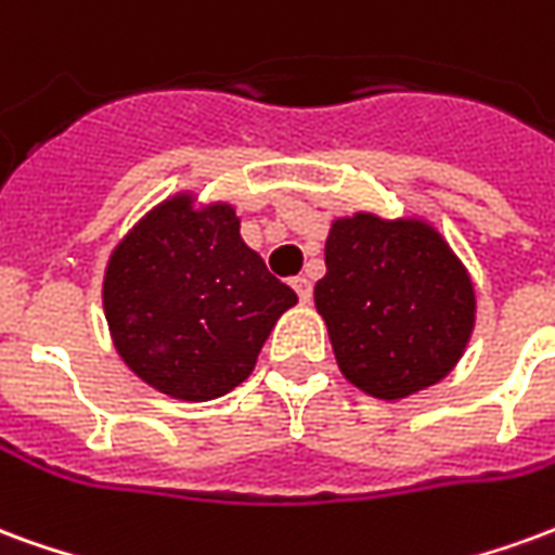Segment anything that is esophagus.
<instances>
[{
	"instance_id": "34e87169",
	"label": "esophagus",
	"mask_w": 555,
	"mask_h": 555,
	"mask_svg": "<svg viewBox=\"0 0 555 555\" xmlns=\"http://www.w3.org/2000/svg\"><path fill=\"white\" fill-rule=\"evenodd\" d=\"M291 285H294V291H297V297H300V302L312 300V282H309V279L297 276V279H294V282H291Z\"/></svg>"
}]
</instances>
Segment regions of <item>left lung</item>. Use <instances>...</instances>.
Segmentation results:
<instances>
[{
	"instance_id": "8db88e82",
	"label": "left lung",
	"mask_w": 555,
	"mask_h": 555,
	"mask_svg": "<svg viewBox=\"0 0 555 555\" xmlns=\"http://www.w3.org/2000/svg\"><path fill=\"white\" fill-rule=\"evenodd\" d=\"M324 261L314 306L338 369L365 396L398 401L422 392L464 357L476 288L428 219L369 210L333 219Z\"/></svg>"
}]
</instances>
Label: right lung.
I'll list each match as a JSON object with an SVG mask.
<instances>
[{
  "mask_svg": "<svg viewBox=\"0 0 555 555\" xmlns=\"http://www.w3.org/2000/svg\"><path fill=\"white\" fill-rule=\"evenodd\" d=\"M297 302L241 237L229 202L169 195L118 241L103 273L109 336L142 384L214 401L255 369L270 330Z\"/></svg>",
  "mask_w": 555,
  "mask_h": 555,
  "instance_id": "right-lung-1",
  "label": "right lung"
}]
</instances>
